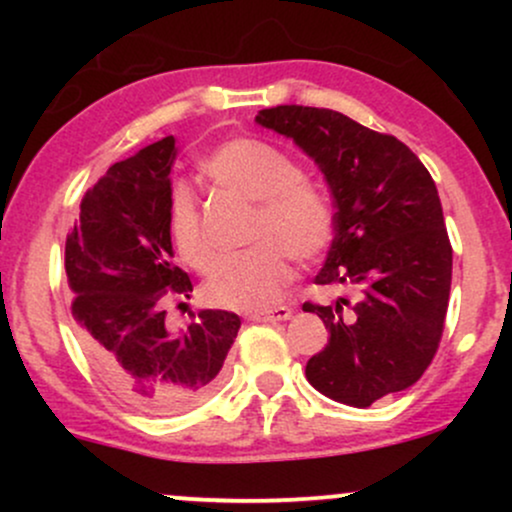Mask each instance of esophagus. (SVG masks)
Returning <instances> with one entry per match:
<instances>
[{
	"mask_svg": "<svg viewBox=\"0 0 512 512\" xmlns=\"http://www.w3.org/2000/svg\"><path fill=\"white\" fill-rule=\"evenodd\" d=\"M293 315V310L289 305H276V308H267V310H255L250 317L255 322H276V320H289Z\"/></svg>",
	"mask_w": 512,
	"mask_h": 512,
	"instance_id": "obj_1",
	"label": "esophagus"
}]
</instances>
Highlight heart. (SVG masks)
<instances>
[{"instance_id": "heart-1", "label": "heart", "mask_w": 512, "mask_h": 512, "mask_svg": "<svg viewBox=\"0 0 512 512\" xmlns=\"http://www.w3.org/2000/svg\"><path fill=\"white\" fill-rule=\"evenodd\" d=\"M214 185L255 199L250 248L221 257L209 276L207 296L223 308H264L291 279L289 255L313 260L330 245L332 211L327 199L281 151L257 139H231L199 161ZM168 231L180 260L207 272L214 260L195 197L175 187L168 207Z\"/></svg>"}]
</instances>
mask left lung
Masks as SVG:
<instances>
[{
  "instance_id": "obj_1",
  "label": "left lung",
  "mask_w": 512,
  "mask_h": 512,
  "mask_svg": "<svg viewBox=\"0 0 512 512\" xmlns=\"http://www.w3.org/2000/svg\"><path fill=\"white\" fill-rule=\"evenodd\" d=\"M255 122L293 139L322 170L337 211L315 284L358 293L356 303H303L330 330L305 378L358 409L407 390L436 356L450 298L452 248L431 173L397 137L337 110L276 105Z\"/></svg>"
}]
</instances>
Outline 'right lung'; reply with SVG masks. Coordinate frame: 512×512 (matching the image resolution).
Wrapping results in <instances>:
<instances>
[{
	"label": "right lung",
	"mask_w": 512,
	"mask_h": 512,
	"mask_svg": "<svg viewBox=\"0 0 512 512\" xmlns=\"http://www.w3.org/2000/svg\"><path fill=\"white\" fill-rule=\"evenodd\" d=\"M175 139L108 168L81 199L64 245L79 342L103 383L132 409L170 416L202 404L221 380L240 317L199 310L187 330L166 327V303L190 298L168 231Z\"/></svg>",
	"instance_id": "add662e5"
}]
</instances>
